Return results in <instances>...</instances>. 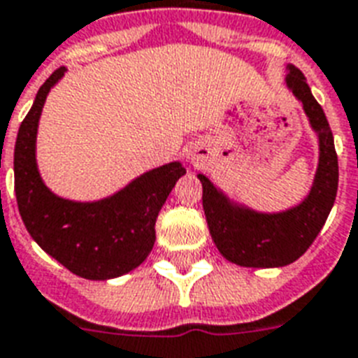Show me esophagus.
<instances>
[{
  "mask_svg": "<svg viewBox=\"0 0 358 358\" xmlns=\"http://www.w3.org/2000/svg\"><path fill=\"white\" fill-rule=\"evenodd\" d=\"M185 157H187V159H189V161H199V159H201V155L197 154V150H189V152L185 154Z\"/></svg>",
  "mask_w": 358,
  "mask_h": 358,
  "instance_id": "34e87169",
  "label": "esophagus"
}]
</instances>
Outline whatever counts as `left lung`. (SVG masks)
Here are the masks:
<instances>
[{"label": "left lung", "mask_w": 358, "mask_h": 358, "mask_svg": "<svg viewBox=\"0 0 358 358\" xmlns=\"http://www.w3.org/2000/svg\"><path fill=\"white\" fill-rule=\"evenodd\" d=\"M285 69V86L302 103L319 143L317 171L306 197L282 212H259L233 201L204 174H197L212 240L223 257L238 266L278 268L296 261L323 229L336 201L338 155L331 125L302 71L294 65Z\"/></svg>", "instance_id": "1"}]
</instances>
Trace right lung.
<instances>
[{"label": "right lung", "mask_w": 358, "mask_h": 358, "mask_svg": "<svg viewBox=\"0 0 358 358\" xmlns=\"http://www.w3.org/2000/svg\"><path fill=\"white\" fill-rule=\"evenodd\" d=\"M65 67L54 71L37 92L15 144V193L22 222L50 257L86 280L124 276L148 257L155 220L174 184L185 174L173 161L146 171L99 201H71L46 187L37 167V129L46 95Z\"/></svg>", "instance_id": "1"}]
</instances>
